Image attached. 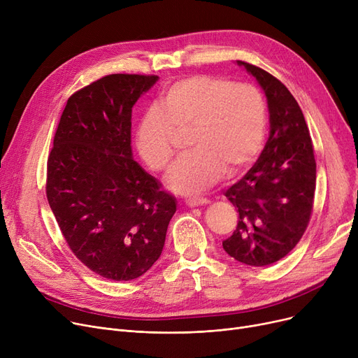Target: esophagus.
Segmentation results:
<instances>
[{
	"label": "esophagus",
	"mask_w": 358,
	"mask_h": 358,
	"mask_svg": "<svg viewBox=\"0 0 358 358\" xmlns=\"http://www.w3.org/2000/svg\"><path fill=\"white\" fill-rule=\"evenodd\" d=\"M210 201L204 197H189L185 199V204L189 206V208H196V206H204V204H209Z\"/></svg>",
	"instance_id": "esophagus-1"
}]
</instances>
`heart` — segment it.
Here are the masks:
<instances>
[{
	"label": "heart",
	"instance_id": "obj_1",
	"mask_svg": "<svg viewBox=\"0 0 358 358\" xmlns=\"http://www.w3.org/2000/svg\"><path fill=\"white\" fill-rule=\"evenodd\" d=\"M267 108L261 92L247 84L192 75L165 87L157 107L145 111L135 146L145 164L162 171L174 157V136L189 130V155L169 169L168 189L200 193L223 174L236 176L252 164L264 142Z\"/></svg>",
	"mask_w": 358,
	"mask_h": 358
}]
</instances>
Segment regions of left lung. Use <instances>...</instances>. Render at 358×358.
I'll use <instances>...</instances> for the list:
<instances>
[{
  "instance_id": "obj_1",
  "label": "left lung",
  "mask_w": 358,
  "mask_h": 358,
  "mask_svg": "<svg viewBox=\"0 0 358 358\" xmlns=\"http://www.w3.org/2000/svg\"><path fill=\"white\" fill-rule=\"evenodd\" d=\"M264 90L270 136L257 162L224 193L239 213L223 250L242 264L264 267L286 257L313 210L316 162L309 127L287 87L267 71L238 61Z\"/></svg>"
}]
</instances>
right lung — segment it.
<instances>
[{
    "label": "right lung",
    "mask_w": 358,
    "mask_h": 358,
    "mask_svg": "<svg viewBox=\"0 0 358 358\" xmlns=\"http://www.w3.org/2000/svg\"><path fill=\"white\" fill-rule=\"evenodd\" d=\"M157 75L111 73L73 92L48 158L46 196L68 247L116 281L159 258L176 199L131 158V107Z\"/></svg>",
    "instance_id": "1"
}]
</instances>
